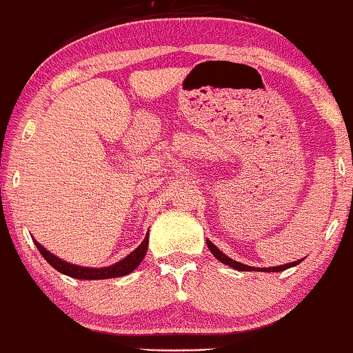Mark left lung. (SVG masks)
<instances>
[{
    "label": "left lung",
    "instance_id": "8db88e82",
    "mask_svg": "<svg viewBox=\"0 0 353 353\" xmlns=\"http://www.w3.org/2000/svg\"><path fill=\"white\" fill-rule=\"evenodd\" d=\"M206 243H208V247H210L211 254L214 255L216 259L219 260V262H223V263H225V265H229V267L236 268V270H239V272H254V270H259V272H283V270H286V268H290V267H294V265L301 263V260H296V262H293V263H286V265H280V267H272V268H255V267H249V265L239 263V262H236V260L229 259V256H228V255H224L223 252H221L219 249H217V247H216L214 243H212L211 241H206Z\"/></svg>",
    "mask_w": 353,
    "mask_h": 353
}]
</instances>
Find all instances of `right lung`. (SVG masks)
Instances as JSON below:
<instances>
[{"mask_svg": "<svg viewBox=\"0 0 353 353\" xmlns=\"http://www.w3.org/2000/svg\"><path fill=\"white\" fill-rule=\"evenodd\" d=\"M147 245H149V232H147V236L142 241L141 245H139L134 252H130V254L125 256L124 260H121V262H117L116 265H111V267H106V268H86V267H78V265L63 262V260H60L59 256L52 255L49 250L43 249L41 243L36 242V247L39 249V252H41V255L57 270V272L63 273V275H68L72 278H77V280H106V278H117V276L128 275V273L134 272V270L137 268V265L143 260V256H145V252H147Z\"/></svg>", "mask_w": 353, "mask_h": 353, "instance_id": "obj_1", "label": "right lung"}]
</instances>
